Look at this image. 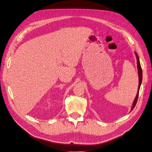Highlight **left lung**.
<instances>
[{"label":"left lung","instance_id":"1","mask_svg":"<svg viewBox=\"0 0 152 152\" xmlns=\"http://www.w3.org/2000/svg\"><path fill=\"white\" fill-rule=\"evenodd\" d=\"M135 54L136 56V58H137V67H138V77H139V85H138V91H137V94L136 96L135 99L133 103V105H132L131 111L133 110V109H134V107H135L137 101H138V95H139V91H140V86L141 85V82H142V77H143V74H142V69L141 67V65H140V59H139V57L137 54L136 52H135Z\"/></svg>","mask_w":152,"mask_h":152}]
</instances>
